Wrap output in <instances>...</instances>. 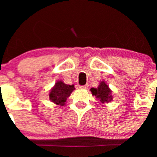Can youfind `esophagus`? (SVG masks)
<instances>
[{
    "instance_id": "esophagus-1",
    "label": "esophagus",
    "mask_w": 157,
    "mask_h": 157,
    "mask_svg": "<svg viewBox=\"0 0 157 157\" xmlns=\"http://www.w3.org/2000/svg\"><path fill=\"white\" fill-rule=\"evenodd\" d=\"M80 89H87L88 88V84H86V85L83 86H79Z\"/></svg>"
}]
</instances>
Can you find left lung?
<instances>
[{
	"label": "left lung",
	"mask_w": 157,
	"mask_h": 157,
	"mask_svg": "<svg viewBox=\"0 0 157 157\" xmlns=\"http://www.w3.org/2000/svg\"><path fill=\"white\" fill-rule=\"evenodd\" d=\"M90 91L101 104L109 103L112 100V91L105 82H101L98 88H91Z\"/></svg>",
	"instance_id": "left-lung-1"
}]
</instances>
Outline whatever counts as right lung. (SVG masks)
<instances>
[{"mask_svg": "<svg viewBox=\"0 0 157 157\" xmlns=\"http://www.w3.org/2000/svg\"><path fill=\"white\" fill-rule=\"evenodd\" d=\"M74 90V85H67L62 81H57L49 93V100L57 105L63 106Z\"/></svg>", "mask_w": 157, "mask_h": 157, "instance_id": "1", "label": "right lung"}]
</instances>
